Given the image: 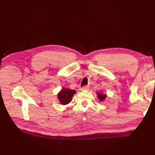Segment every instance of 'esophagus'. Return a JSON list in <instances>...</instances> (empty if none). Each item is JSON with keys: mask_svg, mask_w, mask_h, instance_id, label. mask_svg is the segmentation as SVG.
Masks as SVG:
<instances>
[{"mask_svg": "<svg viewBox=\"0 0 155 155\" xmlns=\"http://www.w3.org/2000/svg\"><path fill=\"white\" fill-rule=\"evenodd\" d=\"M88 88H89L88 86H84L80 88V90L81 91H88Z\"/></svg>", "mask_w": 155, "mask_h": 155, "instance_id": "obj_1", "label": "esophagus"}]
</instances>
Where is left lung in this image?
Returning <instances> with one entry per match:
<instances>
[{
  "label": "left lung",
  "mask_w": 155,
  "mask_h": 155,
  "mask_svg": "<svg viewBox=\"0 0 155 155\" xmlns=\"http://www.w3.org/2000/svg\"><path fill=\"white\" fill-rule=\"evenodd\" d=\"M96 94H97V96L98 97V99H99L101 101H104L105 100V98L107 97V94H103V93H100V92H97Z\"/></svg>",
  "instance_id": "obj_1"
}]
</instances>
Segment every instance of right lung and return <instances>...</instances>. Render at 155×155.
I'll use <instances>...</instances> for the list:
<instances>
[{"label": "right lung", "instance_id": "add662e5", "mask_svg": "<svg viewBox=\"0 0 155 155\" xmlns=\"http://www.w3.org/2000/svg\"><path fill=\"white\" fill-rule=\"evenodd\" d=\"M76 93V91L69 89L67 88H64L58 93V100L61 105H67L72 101V98L74 94Z\"/></svg>", "mask_w": 155, "mask_h": 155}]
</instances>
